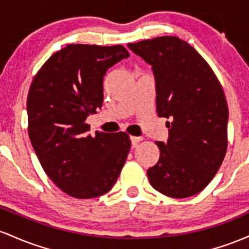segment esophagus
<instances>
[{
  "label": "esophagus",
  "mask_w": 249,
  "mask_h": 249,
  "mask_svg": "<svg viewBox=\"0 0 249 249\" xmlns=\"http://www.w3.org/2000/svg\"><path fill=\"white\" fill-rule=\"evenodd\" d=\"M130 141H132L133 146H136L140 141H142V138H140V136H130Z\"/></svg>",
  "instance_id": "obj_1"
}]
</instances>
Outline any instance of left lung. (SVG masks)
<instances>
[{"instance_id": "left-lung-1", "label": "left lung", "mask_w": 249, "mask_h": 249, "mask_svg": "<svg viewBox=\"0 0 249 249\" xmlns=\"http://www.w3.org/2000/svg\"><path fill=\"white\" fill-rule=\"evenodd\" d=\"M152 66L156 111L166 117L168 142L147 170L153 188L175 199L197 194L215 177L227 152L228 106L220 81L199 53L177 36L128 43Z\"/></svg>"}]
</instances>
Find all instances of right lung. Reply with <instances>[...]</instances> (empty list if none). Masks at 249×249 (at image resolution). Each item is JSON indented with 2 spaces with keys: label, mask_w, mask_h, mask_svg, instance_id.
Wrapping results in <instances>:
<instances>
[{
  "label": "right lung",
  "mask_w": 249,
  "mask_h": 249,
  "mask_svg": "<svg viewBox=\"0 0 249 249\" xmlns=\"http://www.w3.org/2000/svg\"><path fill=\"white\" fill-rule=\"evenodd\" d=\"M129 56L124 46L68 44L36 72L27 99L28 134L42 168L76 199L106 194L130 149L127 133L87 134L86 119L103 102V76Z\"/></svg>",
  "instance_id": "add662e5"
}]
</instances>
